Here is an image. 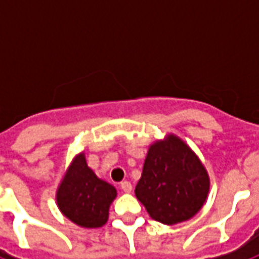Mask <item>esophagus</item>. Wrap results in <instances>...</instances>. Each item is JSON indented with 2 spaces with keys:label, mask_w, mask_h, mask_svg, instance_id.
Wrapping results in <instances>:
<instances>
[{
  "label": "esophagus",
  "mask_w": 259,
  "mask_h": 259,
  "mask_svg": "<svg viewBox=\"0 0 259 259\" xmlns=\"http://www.w3.org/2000/svg\"><path fill=\"white\" fill-rule=\"evenodd\" d=\"M120 189H122L124 193H130V191H132V189H133V186H132V183H130V182L124 180V182H122V183H120Z\"/></svg>",
  "instance_id": "esophagus-1"
}]
</instances>
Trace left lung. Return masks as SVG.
Returning <instances> with one entry per match:
<instances>
[{
  "label": "left lung",
  "mask_w": 259,
  "mask_h": 259,
  "mask_svg": "<svg viewBox=\"0 0 259 259\" xmlns=\"http://www.w3.org/2000/svg\"><path fill=\"white\" fill-rule=\"evenodd\" d=\"M208 190L200 159L180 139L169 136L150 147L135 191L154 221L175 225L200 211Z\"/></svg>",
  "instance_id": "left-lung-1"
}]
</instances>
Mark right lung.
Listing matches in <instances>:
<instances>
[{"label": "right lung", "mask_w": 259, "mask_h": 259, "mask_svg": "<svg viewBox=\"0 0 259 259\" xmlns=\"http://www.w3.org/2000/svg\"><path fill=\"white\" fill-rule=\"evenodd\" d=\"M116 197L115 187L98 179L81 154L65 175L57 193L59 209L83 228H101L108 221L109 204Z\"/></svg>", "instance_id": "1"}]
</instances>
